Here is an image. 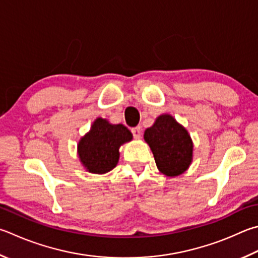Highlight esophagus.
<instances>
[{
    "label": "esophagus",
    "mask_w": 258,
    "mask_h": 258,
    "mask_svg": "<svg viewBox=\"0 0 258 258\" xmlns=\"http://www.w3.org/2000/svg\"><path fill=\"white\" fill-rule=\"evenodd\" d=\"M132 133H133L135 139L140 140V139H141V135H142V130H141V127H140V126H137V127H134L132 130Z\"/></svg>",
    "instance_id": "obj_1"
}]
</instances>
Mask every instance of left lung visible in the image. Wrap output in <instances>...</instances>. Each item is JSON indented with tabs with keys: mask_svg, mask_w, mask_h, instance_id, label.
Wrapping results in <instances>:
<instances>
[{
	"mask_svg": "<svg viewBox=\"0 0 258 258\" xmlns=\"http://www.w3.org/2000/svg\"><path fill=\"white\" fill-rule=\"evenodd\" d=\"M144 141L153 153L159 171L176 177L188 169L193 161V141L184 126L169 114L157 117L151 127L145 130Z\"/></svg>",
	"mask_w": 258,
	"mask_h": 258,
	"instance_id": "8db88e82",
	"label": "left lung"
}]
</instances>
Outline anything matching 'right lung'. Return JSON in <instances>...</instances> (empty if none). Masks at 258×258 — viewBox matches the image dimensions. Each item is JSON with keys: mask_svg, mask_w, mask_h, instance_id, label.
<instances>
[{"mask_svg": "<svg viewBox=\"0 0 258 258\" xmlns=\"http://www.w3.org/2000/svg\"><path fill=\"white\" fill-rule=\"evenodd\" d=\"M132 139L131 131L123 124H111L106 118L98 117L78 143L81 165L91 174L109 172L118 163L119 148Z\"/></svg>", "mask_w": 258, "mask_h": 258, "instance_id": "add662e5", "label": "right lung"}]
</instances>
